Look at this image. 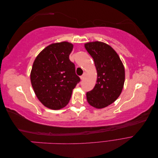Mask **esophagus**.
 Wrapping results in <instances>:
<instances>
[{"mask_svg":"<svg viewBox=\"0 0 158 158\" xmlns=\"http://www.w3.org/2000/svg\"><path fill=\"white\" fill-rule=\"evenodd\" d=\"M85 73H84V74L80 76V78H81V80H84V78H85Z\"/></svg>","mask_w":158,"mask_h":158,"instance_id":"34e87169","label":"esophagus"}]
</instances>
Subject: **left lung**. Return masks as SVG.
Wrapping results in <instances>:
<instances>
[{
    "mask_svg": "<svg viewBox=\"0 0 158 158\" xmlns=\"http://www.w3.org/2000/svg\"><path fill=\"white\" fill-rule=\"evenodd\" d=\"M84 46L94 59L98 73L95 87L86 93L87 101L95 108H104L120 95L125 83V68L115 51L109 45L95 41Z\"/></svg>",
    "mask_w": 158,
    "mask_h": 158,
    "instance_id": "8db88e82",
    "label": "left lung"
}]
</instances>
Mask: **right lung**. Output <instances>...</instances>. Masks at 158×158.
I'll return each mask as SVG.
<instances>
[{
    "instance_id": "right-lung-1",
    "label": "right lung",
    "mask_w": 158,
    "mask_h": 158,
    "mask_svg": "<svg viewBox=\"0 0 158 158\" xmlns=\"http://www.w3.org/2000/svg\"><path fill=\"white\" fill-rule=\"evenodd\" d=\"M73 45L52 44L43 50L33 62L30 78L38 99L47 107L60 109L70 101L73 89L80 78L69 59Z\"/></svg>"
}]
</instances>
